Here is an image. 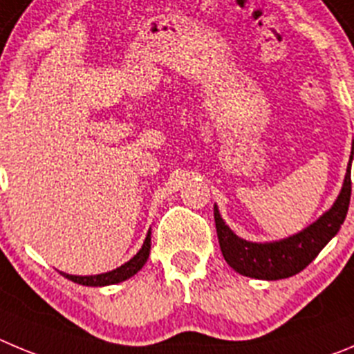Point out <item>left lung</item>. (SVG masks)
Segmentation results:
<instances>
[{"label":"left lung","mask_w":354,"mask_h":354,"mask_svg":"<svg viewBox=\"0 0 354 354\" xmlns=\"http://www.w3.org/2000/svg\"><path fill=\"white\" fill-rule=\"evenodd\" d=\"M354 158V141L351 145L348 171L344 176L342 189L337 196L332 208L326 209L316 222H312L292 236L275 241H248L232 231L222 218L221 212L213 206L215 227L222 256L225 263L240 275L259 280H280L300 273L324 245L339 232L344 218L348 215L349 199H351V162Z\"/></svg>","instance_id":"left-lung-1"}]
</instances>
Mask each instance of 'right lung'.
<instances>
[{
    "mask_svg": "<svg viewBox=\"0 0 354 354\" xmlns=\"http://www.w3.org/2000/svg\"><path fill=\"white\" fill-rule=\"evenodd\" d=\"M149 248H151V229L148 231L146 234V240L142 243V247L139 248V252L132 257L130 261H127L125 264L122 266H118L116 270H111L107 273H98V275H68V273H62L65 279L72 280L75 284H81V286H91V288H102V286H111V284H118V282H123V280L130 279L133 277L139 270L142 268L146 264L149 257Z\"/></svg>",
    "mask_w": 354,
    "mask_h": 354,
    "instance_id": "obj_1",
    "label": "right lung"
}]
</instances>
